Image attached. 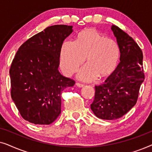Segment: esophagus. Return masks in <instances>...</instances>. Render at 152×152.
<instances>
[{"mask_svg": "<svg viewBox=\"0 0 152 152\" xmlns=\"http://www.w3.org/2000/svg\"><path fill=\"white\" fill-rule=\"evenodd\" d=\"M75 84H76V86H77L80 87V88H81V87H83V86H84V84H82V83H79V82H77Z\"/></svg>", "mask_w": 152, "mask_h": 152, "instance_id": "34e87169", "label": "esophagus"}]
</instances>
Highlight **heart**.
<instances>
[{"instance_id": "b5f03b06", "label": "heart", "mask_w": 152, "mask_h": 152, "mask_svg": "<svg viewBox=\"0 0 152 152\" xmlns=\"http://www.w3.org/2000/svg\"><path fill=\"white\" fill-rule=\"evenodd\" d=\"M120 57L118 43L94 29H87L77 37L75 42L66 41L60 50V68L66 76L75 72L86 58L87 65L78 77L88 81L97 76L110 75L115 69Z\"/></svg>"}]
</instances>
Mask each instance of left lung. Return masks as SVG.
<instances>
[{"mask_svg": "<svg viewBox=\"0 0 152 152\" xmlns=\"http://www.w3.org/2000/svg\"><path fill=\"white\" fill-rule=\"evenodd\" d=\"M111 30L117 39L120 62L103 84L95 86L91 109L97 118L115 120L136 104L140 85L145 80L143 55L134 39L116 26Z\"/></svg>", "mask_w": 152, "mask_h": 152, "instance_id": "obj_1", "label": "left lung"}]
</instances>
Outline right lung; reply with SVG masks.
<instances>
[{"instance_id": "add662e5", "label": "right lung", "mask_w": 152, "mask_h": 152, "mask_svg": "<svg viewBox=\"0 0 152 152\" xmlns=\"http://www.w3.org/2000/svg\"><path fill=\"white\" fill-rule=\"evenodd\" d=\"M72 26L55 25L18 48L10 70L11 96L20 115L35 124H50L61 113V94L75 81L58 70L60 50Z\"/></svg>"}]
</instances>
